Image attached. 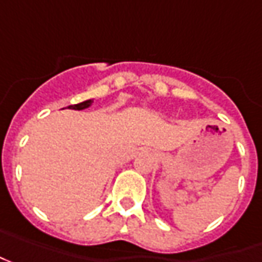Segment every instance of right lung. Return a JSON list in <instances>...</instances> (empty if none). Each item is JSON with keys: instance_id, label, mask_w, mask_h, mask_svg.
Masks as SVG:
<instances>
[{"instance_id": "right-lung-1", "label": "right lung", "mask_w": 262, "mask_h": 262, "mask_svg": "<svg viewBox=\"0 0 262 262\" xmlns=\"http://www.w3.org/2000/svg\"><path fill=\"white\" fill-rule=\"evenodd\" d=\"M91 103H92V101L89 99V101H85V102H80V103H76V105H70V106H68V108H73V110H85V108H88V106H91Z\"/></svg>"}]
</instances>
